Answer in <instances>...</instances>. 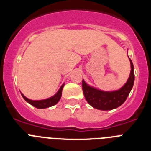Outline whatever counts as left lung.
<instances>
[{"label":"left lung","mask_w":151,"mask_h":151,"mask_svg":"<svg viewBox=\"0 0 151 151\" xmlns=\"http://www.w3.org/2000/svg\"><path fill=\"white\" fill-rule=\"evenodd\" d=\"M129 60L132 68L130 76L123 87L116 91L106 92L97 90L90 87L82 80V85L84 96L91 106L97 110H110L119 107L125 102L132 88L134 81V66L130 58Z\"/></svg>","instance_id":"obj_1"}]
</instances>
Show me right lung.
Returning <instances> with one entry per match:
<instances>
[{
  "mask_svg": "<svg viewBox=\"0 0 151 151\" xmlns=\"http://www.w3.org/2000/svg\"><path fill=\"white\" fill-rule=\"evenodd\" d=\"M63 86L64 85H63L62 86H61L60 90L58 91V92H57L55 95L50 97L48 99L42 100V101H32V100L28 99L27 97H25L22 94H22V97L25 99V101H27V102L29 103V104H30L31 105H32L33 106H35V107L36 108H38V109H44V108H47L50 107V106H54V105H55L56 104L58 103V101L60 100L61 95H62V90Z\"/></svg>",
  "mask_w": 151,
  "mask_h": 151,
  "instance_id": "right-lung-1",
  "label": "right lung"
}]
</instances>
